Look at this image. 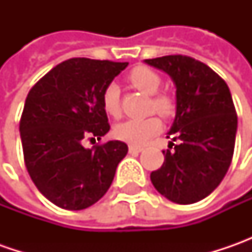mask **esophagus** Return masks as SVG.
I'll use <instances>...</instances> for the list:
<instances>
[{
    "label": "esophagus",
    "instance_id": "1",
    "mask_svg": "<svg viewBox=\"0 0 252 252\" xmlns=\"http://www.w3.org/2000/svg\"><path fill=\"white\" fill-rule=\"evenodd\" d=\"M143 150L141 147H137V146H129V153L130 154H137V153H140Z\"/></svg>",
    "mask_w": 252,
    "mask_h": 252
}]
</instances>
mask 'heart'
<instances>
[{"mask_svg":"<svg viewBox=\"0 0 252 252\" xmlns=\"http://www.w3.org/2000/svg\"><path fill=\"white\" fill-rule=\"evenodd\" d=\"M137 90L153 95L151 109L157 111L162 116H171L175 111V103L172 98L165 92H157L160 88L161 78L156 71L149 67L137 65L127 75ZM102 106L108 115L118 118L121 115V101H119V88L116 84H108L102 92ZM161 130V121L157 116H150L146 119H129L119 123L115 127V136L122 141H126L131 146H141L150 140L154 134Z\"/></svg>","mask_w":252,"mask_h":252,"instance_id":"1","label":"heart"}]
</instances>
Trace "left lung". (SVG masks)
<instances>
[{"label":"left lung","mask_w":252,"mask_h":252,"mask_svg":"<svg viewBox=\"0 0 252 252\" xmlns=\"http://www.w3.org/2000/svg\"><path fill=\"white\" fill-rule=\"evenodd\" d=\"M146 63L175 83L177 115L167 137L179 140L162 150L164 162L150 179L171 202L190 205L218 188L231 164L237 131L233 98L226 81L193 57L171 54Z\"/></svg>","instance_id":"left-lung-1"}]
</instances>
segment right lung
Wrapping results in <instances>:
<instances>
[{
	"label": "right lung",
	"mask_w": 252,
	"mask_h": 252,
	"mask_svg": "<svg viewBox=\"0 0 252 252\" xmlns=\"http://www.w3.org/2000/svg\"><path fill=\"white\" fill-rule=\"evenodd\" d=\"M129 63L74 57L57 64L29 91L19 122L24 160L36 188L52 203L81 210L111 187L127 154L123 141L85 149L111 126L102 92Z\"/></svg>",
	"instance_id": "right-lung-1"
}]
</instances>
